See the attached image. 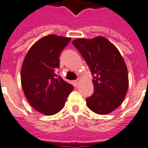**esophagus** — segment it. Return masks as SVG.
Wrapping results in <instances>:
<instances>
[{
	"instance_id": "34e87169",
	"label": "esophagus",
	"mask_w": 148,
	"mask_h": 148,
	"mask_svg": "<svg viewBox=\"0 0 148 148\" xmlns=\"http://www.w3.org/2000/svg\"><path fill=\"white\" fill-rule=\"evenodd\" d=\"M79 82H80V78H78V79H77V80H75L74 81V84L75 86H77V84H79Z\"/></svg>"
}]
</instances>
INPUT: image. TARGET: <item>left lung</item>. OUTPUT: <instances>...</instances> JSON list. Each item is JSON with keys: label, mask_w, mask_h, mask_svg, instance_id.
<instances>
[{"label": "left lung", "mask_w": 148, "mask_h": 148, "mask_svg": "<svg viewBox=\"0 0 148 148\" xmlns=\"http://www.w3.org/2000/svg\"><path fill=\"white\" fill-rule=\"evenodd\" d=\"M90 68L94 93L86 99L89 109L106 115L121 105L128 87L127 67L119 51L109 40L99 36L72 42Z\"/></svg>", "instance_id": "1"}]
</instances>
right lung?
Returning <instances> with one entry per match:
<instances>
[{
  "mask_svg": "<svg viewBox=\"0 0 148 148\" xmlns=\"http://www.w3.org/2000/svg\"><path fill=\"white\" fill-rule=\"evenodd\" d=\"M70 40L49 35L35 43L24 58L21 69L24 94L32 107L44 115L61 111L74 88L56 74L60 54Z\"/></svg>",
  "mask_w": 148,
  "mask_h": 148,
  "instance_id": "obj_1",
  "label": "right lung"
}]
</instances>
